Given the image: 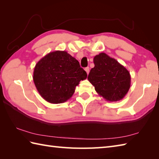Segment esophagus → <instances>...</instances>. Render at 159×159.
I'll list each match as a JSON object with an SVG mask.
<instances>
[{
    "instance_id": "34e87169",
    "label": "esophagus",
    "mask_w": 159,
    "mask_h": 159,
    "mask_svg": "<svg viewBox=\"0 0 159 159\" xmlns=\"http://www.w3.org/2000/svg\"><path fill=\"white\" fill-rule=\"evenodd\" d=\"M85 70L86 71L87 74H89V67H85Z\"/></svg>"
}]
</instances>
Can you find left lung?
Returning <instances> with one entry per match:
<instances>
[{
	"label": "left lung",
	"mask_w": 159,
	"mask_h": 159,
	"mask_svg": "<svg viewBox=\"0 0 159 159\" xmlns=\"http://www.w3.org/2000/svg\"><path fill=\"white\" fill-rule=\"evenodd\" d=\"M93 63L95 66L90 70L87 79L96 92L109 102L123 99L130 87L128 70L104 52L94 57Z\"/></svg>",
	"instance_id": "1"
}]
</instances>
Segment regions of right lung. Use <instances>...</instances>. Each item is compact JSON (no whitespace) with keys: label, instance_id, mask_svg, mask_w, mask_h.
Here are the masks:
<instances>
[{"label":"right lung","instance_id":"add662e5","mask_svg":"<svg viewBox=\"0 0 159 159\" xmlns=\"http://www.w3.org/2000/svg\"><path fill=\"white\" fill-rule=\"evenodd\" d=\"M87 73L79 62L66 51L50 52L37 63L33 81L43 99L52 104L65 102L72 96Z\"/></svg>","mask_w":159,"mask_h":159}]
</instances>
